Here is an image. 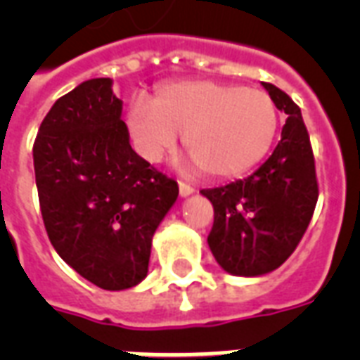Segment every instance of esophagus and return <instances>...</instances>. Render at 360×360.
Segmentation results:
<instances>
[{
  "instance_id": "esophagus-1",
  "label": "esophagus",
  "mask_w": 360,
  "mask_h": 360,
  "mask_svg": "<svg viewBox=\"0 0 360 360\" xmlns=\"http://www.w3.org/2000/svg\"><path fill=\"white\" fill-rule=\"evenodd\" d=\"M192 192H194V186L188 185V183H185V181H179V194L183 198L191 196Z\"/></svg>"
}]
</instances>
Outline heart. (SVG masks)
<instances>
[{
	"label": "heart",
	"mask_w": 360,
	"mask_h": 360,
	"mask_svg": "<svg viewBox=\"0 0 360 360\" xmlns=\"http://www.w3.org/2000/svg\"><path fill=\"white\" fill-rule=\"evenodd\" d=\"M136 149L158 162L177 147V134L198 169L228 179L256 166L278 130V110L259 89L219 82H181L162 87L155 98H136L127 115Z\"/></svg>",
	"instance_id": "1"
}]
</instances>
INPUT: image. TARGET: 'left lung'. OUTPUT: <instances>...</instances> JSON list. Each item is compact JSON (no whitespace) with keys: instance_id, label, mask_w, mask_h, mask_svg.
<instances>
[{"instance_id":"left-lung-1","label":"left lung","mask_w":360,"mask_h":360,"mask_svg":"<svg viewBox=\"0 0 360 360\" xmlns=\"http://www.w3.org/2000/svg\"><path fill=\"white\" fill-rule=\"evenodd\" d=\"M263 87L288 115L278 146L246 179L202 191L214 209L209 248L220 267L237 276L280 267L304 236L319 194L301 108L273 84Z\"/></svg>"}]
</instances>
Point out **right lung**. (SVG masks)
<instances>
[{
  "label": "right lung",
  "instance_id": "add662e5",
  "mask_svg": "<svg viewBox=\"0 0 360 360\" xmlns=\"http://www.w3.org/2000/svg\"><path fill=\"white\" fill-rule=\"evenodd\" d=\"M110 78L56 101L33 143L48 239L76 273L120 291L147 276L151 240L179 194L177 181L136 155Z\"/></svg>",
  "mask_w": 360,
  "mask_h": 360
}]
</instances>
